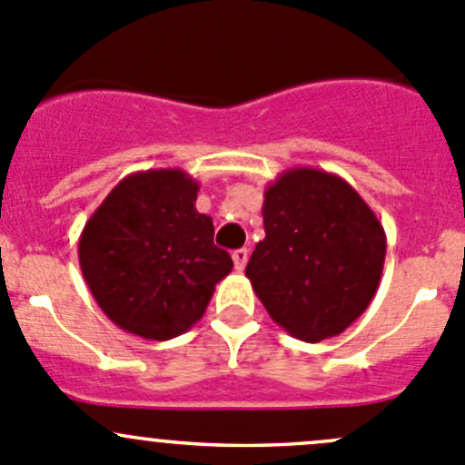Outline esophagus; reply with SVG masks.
I'll return each mask as SVG.
<instances>
[{
  "mask_svg": "<svg viewBox=\"0 0 465 465\" xmlns=\"http://www.w3.org/2000/svg\"><path fill=\"white\" fill-rule=\"evenodd\" d=\"M232 262H234V269L243 271V266H246V262H248L246 248H237V251L232 252Z\"/></svg>",
  "mask_w": 465,
  "mask_h": 465,
  "instance_id": "esophagus-1",
  "label": "esophagus"
}]
</instances>
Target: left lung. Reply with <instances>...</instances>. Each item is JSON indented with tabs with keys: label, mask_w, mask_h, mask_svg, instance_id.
I'll use <instances>...</instances> for the list:
<instances>
[{
	"label": "left lung",
	"mask_w": 465,
	"mask_h": 465,
	"mask_svg": "<svg viewBox=\"0 0 465 465\" xmlns=\"http://www.w3.org/2000/svg\"><path fill=\"white\" fill-rule=\"evenodd\" d=\"M264 239L246 266L271 319L307 343L337 337L373 301L387 234L355 187L293 167L264 190Z\"/></svg>",
	"instance_id": "left-lung-1"
}]
</instances>
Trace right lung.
<instances>
[{"label": "right lung", "mask_w": 465, "mask_h": 465, "mask_svg": "<svg viewBox=\"0 0 465 465\" xmlns=\"http://www.w3.org/2000/svg\"><path fill=\"white\" fill-rule=\"evenodd\" d=\"M199 183L183 169L119 181L78 239L83 278L104 314L126 332L167 341L205 314L232 260L196 210Z\"/></svg>", "instance_id": "obj_1"}]
</instances>
